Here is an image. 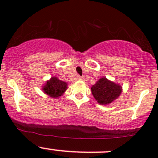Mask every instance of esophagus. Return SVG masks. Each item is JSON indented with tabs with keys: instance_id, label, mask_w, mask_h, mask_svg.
I'll return each mask as SVG.
<instances>
[{
	"instance_id": "34e87169",
	"label": "esophagus",
	"mask_w": 158,
	"mask_h": 158,
	"mask_svg": "<svg viewBox=\"0 0 158 158\" xmlns=\"http://www.w3.org/2000/svg\"><path fill=\"white\" fill-rule=\"evenodd\" d=\"M77 79H78V80H83L84 78L80 77V76H77Z\"/></svg>"
}]
</instances>
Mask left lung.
<instances>
[{
  "label": "left lung",
  "instance_id": "left-lung-1",
  "mask_svg": "<svg viewBox=\"0 0 158 158\" xmlns=\"http://www.w3.org/2000/svg\"><path fill=\"white\" fill-rule=\"evenodd\" d=\"M91 92L98 104L108 106L120 96L122 87L106 77H102L91 87Z\"/></svg>",
  "mask_w": 158,
  "mask_h": 158
}]
</instances>
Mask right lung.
<instances>
[{
  "label": "right lung",
  "instance_id": "add662e5",
  "mask_svg": "<svg viewBox=\"0 0 158 158\" xmlns=\"http://www.w3.org/2000/svg\"><path fill=\"white\" fill-rule=\"evenodd\" d=\"M68 83L64 81L60 80L57 77L52 76L47 80L42 86V90L49 97L57 98L62 96L67 90Z\"/></svg>",
  "mask_w": 158,
  "mask_h": 158
}]
</instances>
